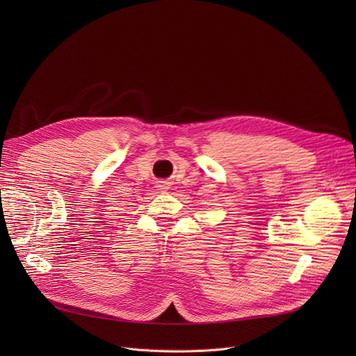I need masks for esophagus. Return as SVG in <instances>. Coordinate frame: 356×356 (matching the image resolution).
<instances>
[{"label":"esophagus","mask_w":356,"mask_h":356,"mask_svg":"<svg viewBox=\"0 0 356 356\" xmlns=\"http://www.w3.org/2000/svg\"><path fill=\"white\" fill-rule=\"evenodd\" d=\"M159 189H161V191H164V189H168V183L167 181H159V186H157Z\"/></svg>","instance_id":"esophagus-1"}]
</instances>
